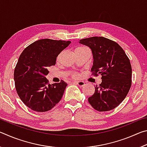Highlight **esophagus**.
I'll use <instances>...</instances> for the list:
<instances>
[{
    "mask_svg": "<svg viewBox=\"0 0 147 147\" xmlns=\"http://www.w3.org/2000/svg\"><path fill=\"white\" fill-rule=\"evenodd\" d=\"M74 83H76L77 85H78L79 87H84L85 86V83H84V82L83 81H76L74 82Z\"/></svg>",
    "mask_w": 147,
    "mask_h": 147,
    "instance_id": "esophagus-1",
    "label": "esophagus"
}]
</instances>
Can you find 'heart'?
Instances as JSON below:
<instances>
[{
    "instance_id": "heart-1",
    "label": "heart",
    "mask_w": 147,
    "mask_h": 147,
    "mask_svg": "<svg viewBox=\"0 0 147 147\" xmlns=\"http://www.w3.org/2000/svg\"><path fill=\"white\" fill-rule=\"evenodd\" d=\"M85 49H87L86 47H78V48H77L76 50H85ZM74 75H76V74H74Z\"/></svg>"
}]
</instances>
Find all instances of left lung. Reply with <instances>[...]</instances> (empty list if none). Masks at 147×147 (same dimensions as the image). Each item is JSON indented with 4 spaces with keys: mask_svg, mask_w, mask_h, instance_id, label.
<instances>
[{
    "mask_svg": "<svg viewBox=\"0 0 147 147\" xmlns=\"http://www.w3.org/2000/svg\"><path fill=\"white\" fill-rule=\"evenodd\" d=\"M80 43L89 47L93 53L92 74L102 76V82L94 88L89 103L98 111L115 108L125 98L131 85L130 59L118 43L104 37L82 39Z\"/></svg>",
    "mask_w": 147,
    "mask_h": 147,
    "instance_id": "left-lung-1",
    "label": "left lung"
}]
</instances>
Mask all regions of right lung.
Wrapping results in <instances>:
<instances>
[{
	"mask_svg": "<svg viewBox=\"0 0 147 147\" xmlns=\"http://www.w3.org/2000/svg\"><path fill=\"white\" fill-rule=\"evenodd\" d=\"M70 41L40 39L24 49L14 70L15 86L19 98L32 110L45 112L62 98L67 84L61 80L51 85L46 76L48 68L56 64L59 54Z\"/></svg>",
	"mask_w": 147,
	"mask_h": 147,
	"instance_id": "add662e5",
	"label": "right lung"
}]
</instances>
